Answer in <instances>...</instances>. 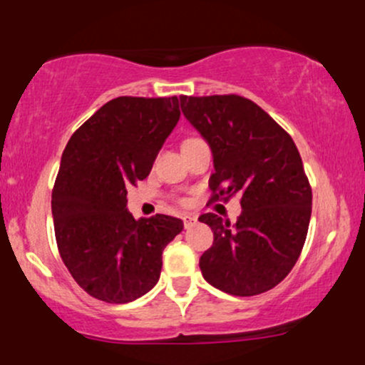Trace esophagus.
Returning a JSON list of instances; mask_svg holds the SVG:
<instances>
[{"instance_id":"obj_1","label":"esophagus","mask_w":365,"mask_h":365,"mask_svg":"<svg viewBox=\"0 0 365 365\" xmlns=\"http://www.w3.org/2000/svg\"><path fill=\"white\" fill-rule=\"evenodd\" d=\"M195 223H197L195 216H183V225H185V228H190V226H194Z\"/></svg>"}]
</instances>
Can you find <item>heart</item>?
I'll return each instance as SVG.
<instances>
[{
    "label": "heart",
    "instance_id": "heart-1",
    "mask_svg": "<svg viewBox=\"0 0 365 365\" xmlns=\"http://www.w3.org/2000/svg\"><path fill=\"white\" fill-rule=\"evenodd\" d=\"M190 140H195V139H187L185 142H190ZM185 142H183V144H185Z\"/></svg>",
    "mask_w": 365,
    "mask_h": 365
}]
</instances>
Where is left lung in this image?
<instances>
[{
  "label": "left lung",
  "instance_id": "8db88e82",
  "mask_svg": "<svg viewBox=\"0 0 365 365\" xmlns=\"http://www.w3.org/2000/svg\"><path fill=\"white\" fill-rule=\"evenodd\" d=\"M180 99L185 118L211 148V200L242 194V215L233 226L215 212L199 217L215 233L199 261L204 279L237 297L271 290L299 261L311 221L312 190L299 149L250 99Z\"/></svg>",
  "mask_w": 365,
  "mask_h": 365
}]
</instances>
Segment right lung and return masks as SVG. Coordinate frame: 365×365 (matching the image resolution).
Here are the masks:
<instances>
[{
	"label": "right lung",
	"mask_w": 365,
	"mask_h": 365,
	"mask_svg": "<svg viewBox=\"0 0 365 365\" xmlns=\"http://www.w3.org/2000/svg\"><path fill=\"white\" fill-rule=\"evenodd\" d=\"M182 99L121 98L99 108L68 140L53 188L54 235L70 274L94 299L127 304L158 283L178 217L135 220L127 190L149 175L180 120Z\"/></svg>",
	"instance_id": "add662e5"
}]
</instances>
